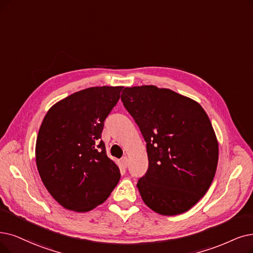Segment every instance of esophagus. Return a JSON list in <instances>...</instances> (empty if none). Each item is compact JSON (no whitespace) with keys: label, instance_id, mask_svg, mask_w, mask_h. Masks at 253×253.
<instances>
[{"label":"esophagus","instance_id":"1","mask_svg":"<svg viewBox=\"0 0 253 253\" xmlns=\"http://www.w3.org/2000/svg\"><path fill=\"white\" fill-rule=\"evenodd\" d=\"M121 162H123V164H124L125 167H127V165H128V160H127L126 157H124L123 159H121Z\"/></svg>","mask_w":253,"mask_h":253}]
</instances>
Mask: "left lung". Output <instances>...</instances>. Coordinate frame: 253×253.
Instances as JSON below:
<instances>
[{
  "label": "left lung",
  "instance_id": "obj_1",
  "mask_svg": "<svg viewBox=\"0 0 253 253\" xmlns=\"http://www.w3.org/2000/svg\"><path fill=\"white\" fill-rule=\"evenodd\" d=\"M121 100L145 142L146 173L137 187L157 213H185L214 179L218 142L209 116L195 100L153 85L126 87Z\"/></svg>",
  "mask_w": 253,
  "mask_h": 253
}]
</instances>
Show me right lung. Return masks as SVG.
<instances>
[{"label": "right lung", "instance_id": "1", "mask_svg": "<svg viewBox=\"0 0 253 253\" xmlns=\"http://www.w3.org/2000/svg\"><path fill=\"white\" fill-rule=\"evenodd\" d=\"M124 87H91L50 108L36 141V164L47 191L67 210L88 211L103 204L120 178L106 154L105 120Z\"/></svg>", "mask_w": 253, "mask_h": 253}]
</instances>
